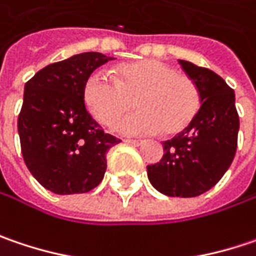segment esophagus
Returning a JSON list of instances; mask_svg holds the SVG:
<instances>
[{
  "instance_id": "1",
  "label": "esophagus",
  "mask_w": 256,
  "mask_h": 256,
  "mask_svg": "<svg viewBox=\"0 0 256 256\" xmlns=\"http://www.w3.org/2000/svg\"><path fill=\"white\" fill-rule=\"evenodd\" d=\"M125 142H126V144H131V146H135V147H138V146L142 144L141 140H125Z\"/></svg>"
}]
</instances>
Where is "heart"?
I'll return each instance as SVG.
<instances>
[{
  "label": "heart",
  "mask_w": 256,
  "mask_h": 256,
  "mask_svg": "<svg viewBox=\"0 0 256 256\" xmlns=\"http://www.w3.org/2000/svg\"><path fill=\"white\" fill-rule=\"evenodd\" d=\"M115 73L116 79L96 70L84 82V106L98 122L112 126L134 106V99L140 110L118 124L125 134L177 135L196 118L198 84L170 64L147 58L120 64Z\"/></svg>",
  "instance_id": "obj_1"
}]
</instances>
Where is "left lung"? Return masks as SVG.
Here are the masks:
<instances>
[{"mask_svg":"<svg viewBox=\"0 0 256 256\" xmlns=\"http://www.w3.org/2000/svg\"><path fill=\"white\" fill-rule=\"evenodd\" d=\"M178 63L198 84L202 105L183 132L162 142V158L147 166V174L152 187L166 196L196 198L210 190L230 167L239 116L235 92L219 74L186 60Z\"/></svg>","mask_w":256,"mask_h":256,"instance_id":"1","label":"left lung"}]
</instances>
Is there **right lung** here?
<instances>
[{
    "label": "right lung",
    "instance_id": "right-lung-1",
    "mask_svg": "<svg viewBox=\"0 0 256 256\" xmlns=\"http://www.w3.org/2000/svg\"><path fill=\"white\" fill-rule=\"evenodd\" d=\"M112 58L88 52L38 70L24 86L18 115L21 154L32 177L56 194L88 193L106 172V134L84 102V86Z\"/></svg>",
    "mask_w": 256,
    "mask_h": 256
}]
</instances>
